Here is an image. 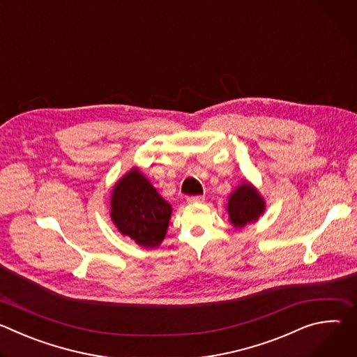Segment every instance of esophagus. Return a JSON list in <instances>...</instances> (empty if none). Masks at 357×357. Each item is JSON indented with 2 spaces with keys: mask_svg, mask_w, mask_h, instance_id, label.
Masks as SVG:
<instances>
[{
  "mask_svg": "<svg viewBox=\"0 0 357 357\" xmlns=\"http://www.w3.org/2000/svg\"><path fill=\"white\" fill-rule=\"evenodd\" d=\"M186 200H188V203H202V202H205V196H202V195L189 196Z\"/></svg>",
  "mask_w": 357,
  "mask_h": 357,
  "instance_id": "esophagus-1",
  "label": "esophagus"
}]
</instances>
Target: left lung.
Wrapping results in <instances>:
<instances>
[{"label":"left lung","instance_id":"obj_1","mask_svg":"<svg viewBox=\"0 0 357 357\" xmlns=\"http://www.w3.org/2000/svg\"><path fill=\"white\" fill-rule=\"evenodd\" d=\"M229 222L234 229H243L257 222L266 212V200L251 182H241L229 196L226 205Z\"/></svg>","mask_w":357,"mask_h":357}]
</instances>
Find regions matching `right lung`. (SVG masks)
Segmentation results:
<instances>
[{
	"instance_id": "add662e5",
	"label": "right lung",
	"mask_w": 357,
	"mask_h": 357,
	"mask_svg": "<svg viewBox=\"0 0 357 357\" xmlns=\"http://www.w3.org/2000/svg\"><path fill=\"white\" fill-rule=\"evenodd\" d=\"M171 215V203L137 167L114 183L110 196L112 222L135 244L158 247L167 236Z\"/></svg>"
}]
</instances>
